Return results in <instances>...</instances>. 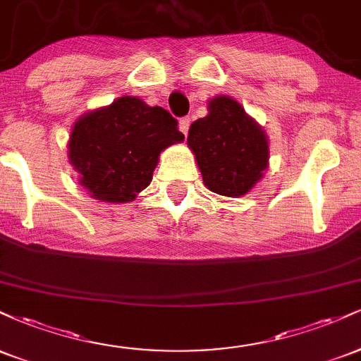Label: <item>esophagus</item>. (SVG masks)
<instances>
[{
  "mask_svg": "<svg viewBox=\"0 0 361 361\" xmlns=\"http://www.w3.org/2000/svg\"><path fill=\"white\" fill-rule=\"evenodd\" d=\"M178 128H180V130L183 132L185 135L188 134V128H190V118H188V117L180 118V122H178Z\"/></svg>",
  "mask_w": 361,
  "mask_h": 361,
  "instance_id": "esophagus-1",
  "label": "esophagus"
}]
</instances>
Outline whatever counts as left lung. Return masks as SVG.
<instances>
[{
	"instance_id": "1",
	"label": "left lung",
	"mask_w": 361,
	"mask_h": 361,
	"mask_svg": "<svg viewBox=\"0 0 361 361\" xmlns=\"http://www.w3.org/2000/svg\"><path fill=\"white\" fill-rule=\"evenodd\" d=\"M207 110L204 118L190 126L186 142L210 192L243 197L259 183L270 164L267 132L227 94L210 98Z\"/></svg>"
}]
</instances>
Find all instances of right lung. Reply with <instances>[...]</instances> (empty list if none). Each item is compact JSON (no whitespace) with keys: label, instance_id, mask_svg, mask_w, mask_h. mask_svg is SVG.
<instances>
[{"label":"right lung","instance_id":"obj_1","mask_svg":"<svg viewBox=\"0 0 361 361\" xmlns=\"http://www.w3.org/2000/svg\"><path fill=\"white\" fill-rule=\"evenodd\" d=\"M176 126L164 109L126 94L74 122L68 140L69 163L91 197L127 204L151 183L161 152L183 142Z\"/></svg>","mask_w":361,"mask_h":361}]
</instances>
